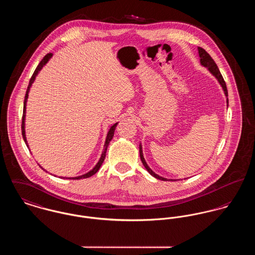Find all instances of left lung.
<instances>
[{
	"mask_svg": "<svg viewBox=\"0 0 255 255\" xmlns=\"http://www.w3.org/2000/svg\"><path fill=\"white\" fill-rule=\"evenodd\" d=\"M198 50H199V55H200V61H201V64L203 65V66H205V67H207L208 69L209 70V72L218 80V82H219V84L221 85V87L223 88V91H224V93H225V95L226 96H228V91H227V87H226V83H225V81H224V79H223V77H222V75H221V73H220V71L218 69V67H217V65H216V63L214 62V60L211 58V56L209 55V53L203 48V47H198ZM229 103V101H228V99H227V104ZM139 153H140V159H141V162L143 163V165L145 166V168L148 170V172L152 175V176H154V177H156L157 179H160V180H163V181H166V180H168V179H166V178H163L162 176H159L158 174H156L149 166H148V164L146 163L145 162V160H144V157H143V153H142V148H141V145H139ZM169 180H171L172 181V179H169ZM175 181V180H174Z\"/></svg>",
	"mask_w": 255,
	"mask_h": 255,
	"instance_id": "1",
	"label": "left lung"
}]
</instances>
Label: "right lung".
Instances as JSON below:
<instances>
[{
    "instance_id": "1",
    "label": "right lung",
    "mask_w": 255,
    "mask_h": 255,
    "mask_svg": "<svg viewBox=\"0 0 255 255\" xmlns=\"http://www.w3.org/2000/svg\"><path fill=\"white\" fill-rule=\"evenodd\" d=\"M51 56H52V53H47V54H46V55L44 56V58L42 59V61L39 63V65L37 66V68H36V70L34 71V73H33L32 77H31V79H30V81H29V85H28V88H27V91H26V94H25V98H24L23 115H22V124H21V130H22V137H23L24 141H25V143H26L27 147H28V144H27L26 136H25V128H24L25 124H24V121H25L26 101H27V98H28V93H29V90H30V88H31V86H32V84H33V82L35 81V78H36V76L38 75L39 71L43 68V66H44V65H46V62L48 61V59H49ZM117 125H118V123L115 124L114 126H112V127H111V128L109 129L108 134H107V137H106V141H105V144H104V150H103V152H102L101 158H100L99 162H97V164L94 166V168H93V170H91L90 172H88V173H86V174H84V175H81V176H78V177H73V178H69V179H82V178H88V177L92 176V175L95 174V173L98 171V169L100 168V166H101L102 162H104V160H105V157H106V151H107V148H108V145H109L110 141L112 140L113 136H114V131H115V128H116Z\"/></svg>"
}]
</instances>
